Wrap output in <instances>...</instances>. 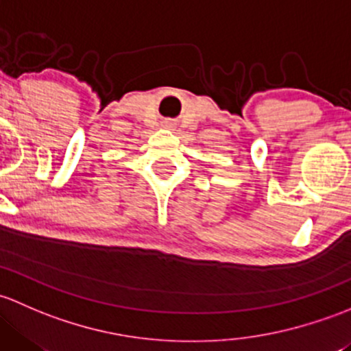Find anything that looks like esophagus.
Masks as SVG:
<instances>
[{
	"mask_svg": "<svg viewBox=\"0 0 351 351\" xmlns=\"http://www.w3.org/2000/svg\"><path fill=\"white\" fill-rule=\"evenodd\" d=\"M164 126H171V123H165V125Z\"/></svg>",
	"mask_w": 351,
	"mask_h": 351,
	"instance_id": "34e87169",
	"label": "esophagus"
}]
</instances>
